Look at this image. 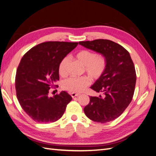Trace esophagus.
Here are the masks:
<instances>
[{"label": "esophagus", "instance_id": "34e87169", "mask_svg": "<svg viewBox=\"0 0 156 156\" xmlns=\"http://www.w3.org/2000/svg\"><path fill=\"white\" fill-rule=\"evenodd\" d=\"M70 95H71V97H72L73 98H74L75 97H78L80 95L79 93H72Z\"/></svg>", "mask_w": 156, "mask_h": 156}]
</instances>
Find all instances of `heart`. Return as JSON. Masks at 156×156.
<instances>
[{
  "label": "heart",
  "mask_w": 156,
  "mask_h": 156,
  "mask_svg": "<svg viewBox=\"0 0 156 156\" xmlns=\"http://www.w3.org/2000/svg\"><path fill=\"white\" fill-rule=\"evenodd\" d=\"M80 63L84 66V70L91 79H98L103 74L106 66V59L101 53H95L90 50H83L76 55ZM69 59L65 57L61 60L59 65V73L65 76L67 73ZM90 84V80L86 76L70 77L65 80L62 83L64 90L73 93L81 92Z\"/></svg>",
  "instance_id": "obj_1"
}]
</instances>
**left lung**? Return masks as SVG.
Segmentation results:
<instances>
[{"instance_id":"obj_1","label":"left lung","mask_w":156,"mask_h":156,"mask_svg":"<svg viewBox=\"0 0 156 156\" xmlns=\"http://www.w3.org/2000/svg\"><path fill=\"white\" fill-rule=\"evenodd\" d=\"M79 44L105 56V70L91 88L99 97H90L83 108L86 116L104 123L118 118L130 104L136 84V72L129 53L110 40L97 39L79 42Z\"/></svg>"}]
</instances>
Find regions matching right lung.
I'll return each mask as SVG.
<instances>
[{
    "label": "right lung",
    "mask_w": 156,
    "mask_h": 156,
    "mask_svg": "<svg viewBox=\"0 0 156 156\" xmlns=\"http://www.w3.org/2000/svg\"><path fill=\"white\" fill-rule=\"evenodd\" d=\"M77 45L78 42H46L22 57L16 75V95L22 108L35 122L57 121L72 100L66 91L53 97L48 94L59 80L60 62Z\"/></svg>",
    "instance_id": "obj_1"
}]
</instances>
